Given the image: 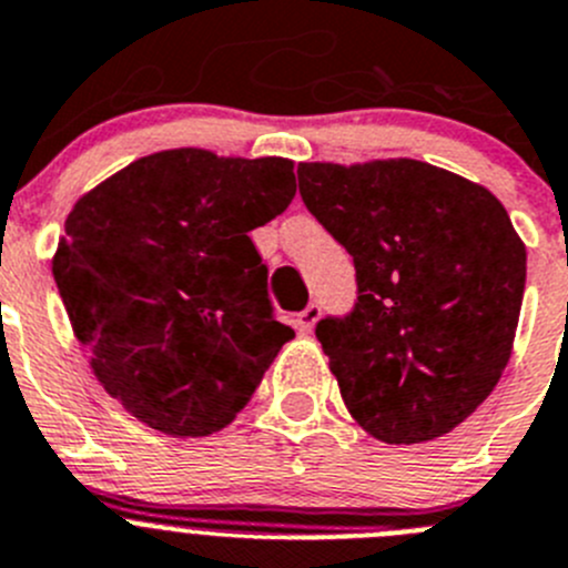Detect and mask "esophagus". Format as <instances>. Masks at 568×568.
<instances>
[{"label": "esophagus", "instance_id": "34e87169", "mask_svg": "<svg viewBox=\"0 0 568 568\" xmlns=\"http://www.w3.org/2000/svg\"><path fill=\"white\" fill-rule=\"evenodd\" d=\"M320 314H322L320 305H316V302H311L308 308H302L300 314H296V320H294L296 331H300V333H311V331H314V325H316V322H320Z\"/></svg>", "mask_w": 568, "mask_h": 568}]
</instances>
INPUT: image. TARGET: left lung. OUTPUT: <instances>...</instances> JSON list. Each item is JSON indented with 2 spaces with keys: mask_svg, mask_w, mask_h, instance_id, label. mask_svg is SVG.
<instances>
[{
  "mask_svg": "<svg viewBox=\"0 0 568 568\" xmlns=\"http://www.w3.org/2000/svg\"><path fill=\"white\" fill-rule=\"evenodd\" d=\"M300 195L353 254L356 308L316 325L344 406L389 445L476 412L513 353L527 248L481 184L417 159L302 162Z\"/></svg>",
  "mask_w": 568,
  "mask_h": 568,
  "instance_id": "8db88e82",
  "label": "left lung"
}]
</instances>
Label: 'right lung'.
Segmentation results:
<instances>
[{
    "instance_id": "right-lung-1",
    "label": "right lung",
    "mask_w": 568,
    "mask_h": 568,
    "mask_svg": "<svg viewBox=\"0 0 568 568\" xmlns=\"http://www.w3.org/2000/svg\"><path fill=\"white\" fill-rule=\"evenodd\" d=\"M294 193L291 159L173 148L72 206L52 277L92 373L136 420L171 437L221 432L294 338L248 237Z\"/></svg>"
}]
</instances>
